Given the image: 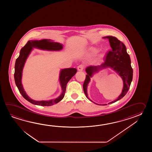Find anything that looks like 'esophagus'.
I'll list each match as a JSON object with an SVG mask.
<instances>
[{
    "label": "esophagus",
    "mask_w": 152,
    "mask_h": 152,
    "mask_svg": "<svg viewBox=\"0 0 152 152\" xmlns=\"http://www.w3.org/2000/svg\"><path fill=\"white\" fill-rule=\"evenodd\" d=\"M84 66L83 65H79L77 66V71H83V69H84Z\"/></svg>",
    "instance_id": "esophagus-1"
}]
</instances>
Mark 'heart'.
<instances>
[{
    "mask_svg": "<svg viewBox=\"0 0 152 152\" xmlns=\"http://www.w3.org/2000/svg\"><path fill=\"white\" fill-rule=\"evenodd\" d=\"M98 52V49L96 48H94V47H91L89 48L87 51V54L88 55H93L96 54ZM105 56V54L104 53H101L99 55V58H103Z\"/></svg>",
    "mask_w": 152,
    "mask_h": 152,
    "instance_id": "1",
    "label": "heart"
}]
</instances>
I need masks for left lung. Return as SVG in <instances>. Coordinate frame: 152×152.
<instances>
[{
    "mask_svg": "<svg viewBox=\"0 0 152 152\" xmlns=\"http://www.w3.org/2000/svg\"><path fill=\"white\" fill-rule=\"evenodd\" d=\"M103 38L109 39L111 50L107 53L106 60L104 63L97 66H90L86 68L87 75H86V78L83 84L84 93L86 96L92 102L96 104H98L94 103L88 97L87 92L88 84L90 81L91 77H93L94 74L103 69L110 67L114 71L116 72L123 80V87L122 93L120 94L116 100L108 104L116 102L122 98L126 94L132 81L133 75V71L131 66V60L130 56L126 52V45L116 37L112 36L104 37ZM103 105H104L107 104Z\"/></svg>",
    "mask_w": 152,
    "mask_h": 152,
    "instance_id": "obj_1",
    "label": "left lung"
}]
</instances>
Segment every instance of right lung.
<instances>
[{"label": "right lung", "instance_id": "obj_1", "mask_svg": "<svg viewBox=\"0 0 152 152\" xmlns=\"http://www.w3.org/2000/svg\"><path fill=\"white\" fill-rule=\"evenodd\" d=\"M34 48L49 51H58L63 48V45L60 43L53 42V40L50 39H43L39 41H29L26 45L20 49V55L18 58H17L15 62L14 73L15 81L17 87L22 96L26 100L33 104L41 106H51L54 104L58 103L64 98L66 92L67 84L72 77L75 75L77 70L76 68H68L62 69L60 71L59 81L62 92L59 97L54 99L49 100L36 101L33 100L26 94V91L24 90L22 84V77L23 67L26 60Z\"/></svg>", "mask_w": 152, "mask_h": 152}]
</instances>
